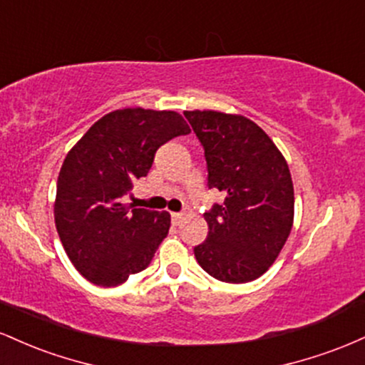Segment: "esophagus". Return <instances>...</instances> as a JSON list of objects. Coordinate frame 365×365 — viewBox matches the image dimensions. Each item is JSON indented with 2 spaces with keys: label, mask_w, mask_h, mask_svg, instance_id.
<instances>
[{
  "label": "esophagus",
  "mask_w": 365,
  "mask_h": 365,
  "mask_svg": "<svg viewBox=\"0 0 365 365\" xmlns=\"http://www.w3.org/2000/svg\"><path fill=\"white\" fill-rule=\"evenodd\" d=\"M192 212L190 211H183V212H173V215H171V220H173V223L175 225H180V223H183V221L187 220L188 216H190Z\"/></svg>",
  "instance_id": "34e87169"
}]
</instances>
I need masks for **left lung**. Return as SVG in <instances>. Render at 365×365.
<instances>
[{
	"instance_id": "8db88e82",
	"label": "left lung",
	"mask_w": 365,
	"mask_h": 365,
	"mask_svg": "<svg viewBox=\"0 0 365 365\" xmlns=\"http://www.w3.org/2000/svg\"><path fill=\"white\" fill-rule=\"evenodd\" d=\"M207 161V185L225 194L204 220L209 233L194 249L212 278L247 283L266 273L293 225V183L287 159L264 130L242 115L183 111Z\"/></svg>"
}]
</instances>
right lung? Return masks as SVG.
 <instances>
[{
	"mask_svg": "<svg viewBox=\"0 0 365 365\" xmlns=\"http://www.w3.org/2000/svg\"><path fill=\"white\" fill-rule=\"evenodd\" d=\"M187 133L177 111L125 108L99 118L68 150L54 223L75 269L91 283L116 287L153 261L168 235L170 212L127 206L121 197L149 173L163 144Z\"/></svg>",
	"mask_w": 365,
	"mask_h": 365,
	"instance_id": "1",
	"label": "right lung"
}]
</instances>
